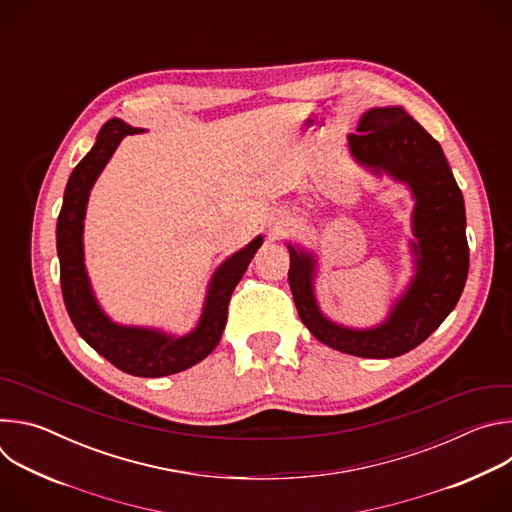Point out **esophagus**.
<instances>
[{"label": "esophagus", "instance_id": "esophagus-1", "mask_svg": "<svg viewBox=\"0 0 512 512\" xmlns=\"http://www.w3.org/2000/svg\"><path fill=\"white\" fill-rule=\"evenodd\" d=\"M275 231H279V229H277V227H275Z\"/></svg>", "mask_w": 512, "mask_h": 512}]
</instances>
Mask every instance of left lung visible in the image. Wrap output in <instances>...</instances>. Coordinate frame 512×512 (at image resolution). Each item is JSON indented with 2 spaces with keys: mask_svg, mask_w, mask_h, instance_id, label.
<instances>
[{
  "mask_svg": "<svg viewBox=\"0 0 512 512\" xmlns=\"http://www.w3.org/2000/svg\"><path fill=\"white\" fill-rule=\"evenodd\" d=\"M348 141L360 164L407 182L417 198L415 279L391 318L373 330L342 328L320 314L312 291V255L289 247L287 279L302 322L322 344L362 358H393L440 328L462 296L470 265L464 198L442 145L401 107L367 111Z\"/></svg>",
  "mask_w": 512,
  "mask_h": 512,
  "instance_id": "1",
  "label": "left lung"
}]
</instances>
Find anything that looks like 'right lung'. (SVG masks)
<instances>
[{"mask_svg":"<svg viewBox=\"0 0 512 512\" xmlns=\"http://www.w3.org/2000/svg\"><path fill=\"white\" fill-rule=\"evenodd\" d=\"M121 119H109L93 150L72 170L56 225V249L60 259V285L66 312L77 332L89 346L123 373L133 377H166L190 369L206 358L221 340L227 326L229 302L247 265L263 239L257 237L243 251L235 253L210 281L202 318L194 332L172 338L156 330L123 328L113 324L97 306L83 261V221L91 188L125 135L137 133Z\"/></svg>","mask_w":512,"mask_h":512,"instance_id":"obj_1","label":"right lung"}]
</instances>
